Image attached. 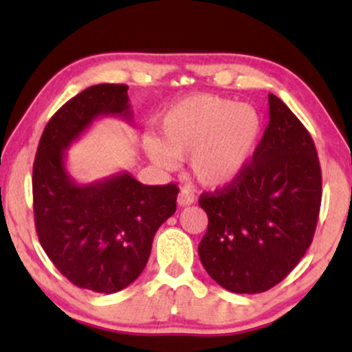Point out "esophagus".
<instances>
[{"label":"esophagus","instance_id":"esophagus-1","mask_svg":"<svg viewBox=\"0 0 352 352\" xmlns=\"http://www.w3.org/2000/svg\"><path fill=\"white\" fill-rule=\"evenodd\" d=\"M177 204H179L180 207H187V205L193 204V197L190 195L188 192H185V190H182V192L179 193V197H177Z\"/></svg>","mask_w":352,"mask_h":352}]
</instances>
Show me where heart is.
Returning <instances> with one entry per match:
<instances>
[{"label":"heart","instance_id":"b5f03b06","mask_svg":"<svg viewBox=\"0 0 352 352\" xmlns=\"http://www.w3.org/2000/svg\"><path fill=\"white\" fill-rule=\"evenodd\" d=\"M256 109L217 96L197 94L175 102L147 137L153 164L172 168L175 157L190 155V172L205 187H221L245 170L261 135Z\"/></svg>","mask_w":352,"mask_h":352}]
</instances>
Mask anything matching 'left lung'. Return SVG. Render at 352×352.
<instances>
[{
	"mask_svg": "<svg viewBox=\"0 0 352 352\" xmlns=\"http://www.w3.org/2000/svg\"><path fill=\"white\" fill-rule=\"evenodd\" d=\"M270 122L252 162L215 193H201L207 233L204 268L232 293H263L285 280L313 241L321 207V167L309 132L268 96Z\"/></svg>",
	"mask_w": 352,
	"mask_h": 352,
	"instance_id": "1",
	"label": "left lung"
}]
</instances>
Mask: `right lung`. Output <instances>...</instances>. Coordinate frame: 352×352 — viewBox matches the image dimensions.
Instances as JSON below:
<instances>
[{
	"label": "right lung",
	"mask_w": 352,
	"mask_h": 352,
	"mask_svg": "<svg viewBox=\"0 0 352 352\" xmlns=\"http://www.w3.org/2000/svg\"><path fill=\"white\" fill-rule=\"evenodd\" d=\"M125 84H98L67 100L44 127L33 165L34 225L52 265L72 285L117 293L147 265L152 240L177 210L179 187L144 185L129 172L78 185L66 151L98 117L131 120Z\"/></svg>",
	"instance_id": "obj_1"
}]
</instances>
